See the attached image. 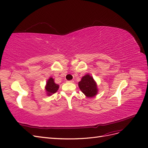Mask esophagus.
<instances>
[{
	"label": "esophagus",
	"mask_w": 148,
	"mask_h": 148,
	"mask_svg": "<svg viewBox=\"0 0 148 148\" xmlns=\"http://www.w3.org/2000/svg\"><path fill=\"white\" fill-rule=\"evenodd\" d=\"M67 82H70V83H72V82H73V80H70V81H67Z\"/></svg>",
	"instance_id": "1"
}]
</instances>
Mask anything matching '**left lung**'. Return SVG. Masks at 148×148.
I'll return each instance as SVG.
<instances>
[{"instance_id": "obj_1", "label": "left lung", "mask_w": 148, "mask_h": 148, "mask_svg": "<svg viewBox=\"0 0 148 148\" xmlns=\"http://www.w3.org/2000/svg\"><path fill=\"white\" fill-rule=\"evenodd\" d=\"M80 90L87 97H93L96 95L98 89L95 82L89 75H86L82 78L78 83Z\"/></svg>"}]
</instances>
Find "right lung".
<instances>
[{
	"mask_svg": "<svg viewBox=\"0 0 148 148\" xmlns=\"http://www.w3.org/2000/svg\"><path fill=\"white\" fill-rule=\"evenodd\" d=\"M59 88V85L55 83L54 79L52 78H50L47 82V85L45 87V90L47 92L48 95H51L57 92Z\"/></svg>",
	"mask_w": 148,
	"mask_h": 148,
	"instance_id": "add662e5",
	"label": "right lung"
}]
</instances>
